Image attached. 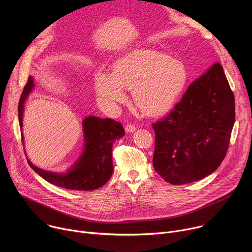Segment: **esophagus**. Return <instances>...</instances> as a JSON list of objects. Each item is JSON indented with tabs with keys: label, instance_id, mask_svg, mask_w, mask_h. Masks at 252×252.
Masks as SVG:
<instances>
[{
	"label": "esophagus",
	"instance_id": "obj_1",
	"mask_svg": "<svg viewBox=\"0 0 252 252\" xmlns=\"http://www.w3.org/2000/svg\"><path fill=\"white\" fill-rule=\"evenodd\" d=\"M125 129H126V132H132V131H134V130L136 129V127H135L134 125L128 124V125H126V126H125Z\"/></svg>",
	"mask_w": 252,
	"mask_h": 252
}]
</instances>
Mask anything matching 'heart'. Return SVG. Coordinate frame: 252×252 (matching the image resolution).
I'll use <instances>...</instances> for the list:
<instances>
[{"mask_svg":"<svg viewBox=\"0 0 252 252\" xmlns=\"http://www.w3.org/2000/svg\"><path fill=\"white\" fill-rule=\"evenodd\" d=\"M188 79L185 65L169 57L150 50H138L123 58L114 74L99 71L95 90L107 103L123 102L125 89L133 90L138 109L147 115L164 114L183 92Z\"/></svg>","mask_w":252,"mask_h":252,"instance_id":"obj_1","label":"heart"}]
</instances>
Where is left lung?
Returning a JSON list of instances; mask_svg holds the SVG:
<instances>
[{
    "mask_svg": "<svg viewBox=\"0 0 252 252\" xmlns=\"http://www.w3.org/2000/svg\"><path fill=\"white\" fill-rule=\"evenodd\" d=\"M234 120L233 93L221 64L215 63L165 118L153 124L156 171L177 186L209 175L226 156Z\"/></svg>",
    "mask_w": 252,
    "mask_h": 252,
    "instance_id": "1",
    "label": "left lung"
}]
</instances>
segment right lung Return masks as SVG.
Segmentation results:
<instances>
[{"mask_svg": "<svg viewBox=\"0 0 252 252\" xmlns=\"http://www.w3.org/2000/svg\"><path fill=\"white\" fill-rule=\"evenodd\" d=\"M33 88V81L29 77L19 101V122L23 126L25 100ZM85 150L81 158L67 172L57 173L34 166L29 159L30 166L47 182L73 190H94L105 185L113 174L112 148L116 139L125 135V129L119 122L112 119L88 117L83 121ZM22 141L24 139L22 132Z\"/></svg>", "mask_w": 252, "mask_h": 252, "instance_id": "right-lung-1", "label": "right lung"}]
</instances>
